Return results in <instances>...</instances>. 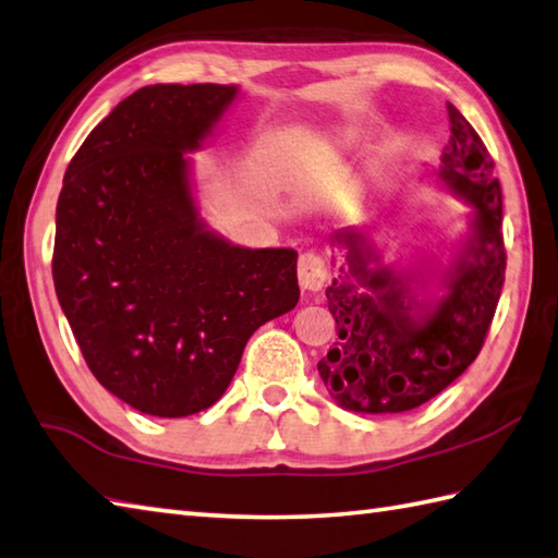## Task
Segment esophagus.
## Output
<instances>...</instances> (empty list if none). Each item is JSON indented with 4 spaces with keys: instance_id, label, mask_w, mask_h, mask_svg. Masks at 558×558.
<instances>
[{
    "instance_id": "esophagus-1",
    "label": "esophagus",
    "mask_w": 558,
    "mask_h": 558,
    "mask_svg": "<svg viewBox=\"0 0 558 558\" xmlns=\"http://www.w3.org/2000/svg\"><path fill=\"white\" fill-rule=\"evenodd\" d=\"M300 288L307 292H319L326 282V266L324 258L316 251H304L298 264Z\"/></svg>"
}]
</instances>
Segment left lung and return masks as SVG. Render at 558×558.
<instances>
[{
	"label": "left lung",
	"instance_id": "left-lung-1",
	"mask_svg": "<svg viewBox=\"0 0 558 558\" xmlns=\"http://www.w3.org/2000/svg\"><path fill=\"white\" fill-rule=\"evenodd\" d=\"M447 118L452 135L440 179L474 205V234L466 258L447 278L445 298L416 312L409 282L389 268H369L377 254L363 234H333L348 248V276L326 288L338 341L319 360V375L348 411L403 413L438 397L474 363L494 322L508 258L500 229L504 195L476 130L452 104Z\"/></svg>",
	"mask_w": 558,
	"mask_h": 558
}]
</instances>
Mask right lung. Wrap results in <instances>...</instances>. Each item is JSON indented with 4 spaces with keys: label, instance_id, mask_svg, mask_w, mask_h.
<instances>
[{
    "label": "right lung",
    "instance_id": "right-lung-1",
    "mask_svg": "<svg viewBox=\"0 0 558 558\" xmlns=\"http://www.w3.org/2000/svg\"><path fill=\"white\" fill-rule=\"evenodd\" d=\"M236 86L155 84L82 142L54 215L52 280L101 385L159 418L225 395L260 324L300 300L292 248H244L195 215L183 151L201 145Z\"/></svg>",
    "mask_w": 558,
    "mask_h": 558
}]
</instances>
